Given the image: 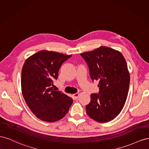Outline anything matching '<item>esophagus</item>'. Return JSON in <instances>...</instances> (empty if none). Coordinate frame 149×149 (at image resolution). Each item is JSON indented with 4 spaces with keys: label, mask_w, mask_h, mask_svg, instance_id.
Returning <instances> with one entry per match:
<instances>
[{
    "label": "esophagus",
    "mask_w": 149,
    "mask_h": 149,
    "mask_svg": "<svg viewBox=\"0 0 149 149\" xmlns=\"http://www.w3.org/2000/svg\"><path fill=\"white\" fill-rule=\"evenodd\" d=\"M73 96H74V99H77V98L79 97V93H74V94H73Z\"/></svg>",
    "instance_id": "esophagus-1"
}]
</instances>
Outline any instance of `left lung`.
Returning a JSON list of instances; mask_svg holds the SVG:
<instances>
[{"label": "left lung", "mask_w": 149, "mask_h": 149, "mask_svg": "<svg viewBox=\"0 0 149 149\" xmlns=\"http://www.w3.org/2000/svg\"><path fill=\"white\" fill-rule=\"evenodd\" d=\"M80 56L91 79L99 81V92L91 95L86 112L98 122L112 120L121 112L128 95L130 75L125 59L119 51L104 46Z\"/></svg>", "instance_id": "8db88e82"}]
</instances>
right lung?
<instances>
[{"label": "right lung", "mask_w": 149, "mask_h": 149, "mask_svg": "<svg viewBox=\"0 0 149 149\" xmlns=\"http://www.w3.org/2000/svg\"><path fill=\"white\" fill-rule=\"evenodd\" d=\"M72 55L41 50L29 57L22 69L21 88L25 102L39 119L59 120L67 113L73 99L52 88L62 63Z\"/></svg>", "instance_id": "1"}]
</instances>
